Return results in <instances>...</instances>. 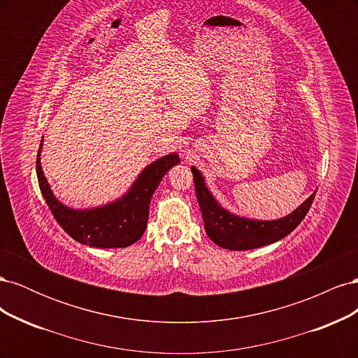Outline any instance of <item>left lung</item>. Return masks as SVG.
<instances>
[{
  "mask_svg": "<svg viewBox=\"0 0 358 358\" xmlns=\"http://www.w3.org/2000/svg\"><path fill=\"white\" fill-rule=\"evenodd\" d=\"M191 171L206 233L213 243L225 249H231V251H248V249H255L284 239L303 221L310 209L313 197H315V192H313L296 210L280 220H248L221 208L206 187L201 173L196 167H191Z\"/></svg>",
  "mask_w": 358,
  "mask_h": 358,
  "instance_id": "1",
  "label": "left lung"
}]
</instances>
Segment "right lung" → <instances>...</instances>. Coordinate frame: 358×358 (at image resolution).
<instances>
[{
  "mask_svg": "<svg viewBox=\"0 0 358 358\" xmlns=\"http://www.w3.org/2000/svg\"><path fill=\"white\" fill-rule=\"evenodd\" d=\"M43 138L37 154V179L53 218L74 241L92 248H127L143 236L149 204L162 176L180 162L178 154L161 157L140 173L125 196L95 209H71L62 204L49 187L41 170L40 154Z\"/></svg>",
  "mask_w": 358,
  "mask_h": 358,
  "instance_id": "1",
  "label": "right lung"
}]
</instances>
